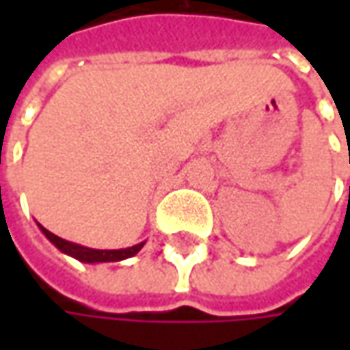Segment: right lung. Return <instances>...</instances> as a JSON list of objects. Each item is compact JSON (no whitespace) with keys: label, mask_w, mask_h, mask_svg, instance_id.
<instances>
[{"label":"right lung","mask_w":350,"mask_h":350,"mask_svg":"<svg viewBox=\"0 0 350 350\" xmlns=\"http://www.w3.org/2000/svg\"><path fill=\"white\" fill-rule=\"evenodd\" d=\"M38 228H40V232L46 235L48 239H50L56 247L60 249L62 253H66V255H70V257H74V259H77V261L81 262L124 261L128 257L136 255V253L144 247V243H146V241H142L138 245H132V247L126 249H91L83 247V245H77V243H72V241H66V239L54 235L52 232H48L46 228H42L40 224H38Z\"/></svg>","instance_id":"1"}]
</instances>
